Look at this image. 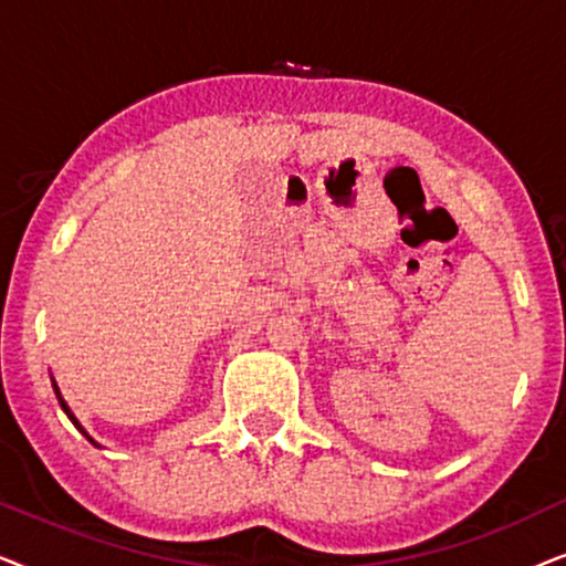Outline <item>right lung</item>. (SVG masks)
Listing matches in <instances>:
<instances>
[{"instance_id": "1", "label": "right lung", "mask_w": 566, "mask_h": 566, "mask_svg": "<svg viewBox=\"0 0 566 566\" xmlns=\"http://www.w3.org/2000/svg\"><path fill=\"white\" fill-rule=\"evenodd\" d=\"M53 391H56V399H59V405H61V409H64V412H66V417H69V420H72V422H74V428H76V430H80V432H82V436H84V438H87L92 446H97V448H99V443H95V440H92V438L87 436V430H84V428H82V424H80V420H76V417H74V412H72V409H69V405H66V401H64V397H61V391H59V386H56V381H53Z\"/></svg>"}]
</instances>
